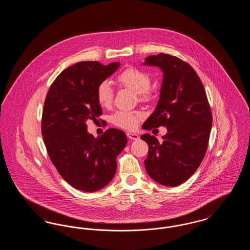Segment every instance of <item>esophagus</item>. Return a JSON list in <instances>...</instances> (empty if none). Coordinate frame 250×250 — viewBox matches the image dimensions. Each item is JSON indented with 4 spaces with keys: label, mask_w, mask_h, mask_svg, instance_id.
<instances>
[{
    "label": "esophagus",
    "mask_w": 250,
    "mask_h": 250,
    "mask_svg": "<svg viewBox=\"0 0 250 250\" xmlns=\"http://www.w3.org/2000/svg\"><path fill=\"white\" fill-rule=\"evenodd\" d=\"M126 136H127V138L130 139V140H139V138H140L137 134L130 133V132H127V133H126Z\"/></svg>",
    "instance_id": "esophagus-1"
}]
</instances>
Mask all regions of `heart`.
<instances>
[{"label":"heart","instance_id":"obj_1","mask_svg":"<svg viewBox=\"0 0 250 250\" xmlns=\"http://www.w3.org/2000/svg\"><path fill=\"white\" fill-rule=\"evenodd\" d=\"M117 83L124 87L129 88L138 93L139 98L142 100L148 99L151 95V77L143 69L129 66L117 76ZM97 103L102 107H109L113 101V89L106 81L98 84L95 92ZM143 118L141 111H127L119 110L111 115L110 122L121 128L126 130L135 129L139 122Z\"/></svg>","mask_w":250,"mask_h":250}]
</instances>
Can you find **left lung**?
Returning <instances> with one entry per match:
<instances>
[{
    "instance_id": "8db88e82",
    "label": "left lung",
    "mask_w": 250,
    "mask_h": 250,
    "mask_svg": "<svg viewBox=\"0 0 250 250\" xmlns=\"http://www.w3.org/2000/svg\"><path fill=\"white\" fill-rule=\"evenodd\" d=\"M164 73L160 98L143 129L166 126L160 143L154 136L141 138L149 146L145 168L158 184L176 187L197 170L206 154L212 127V111L204 87L189 63L159 53L146 58Z\"/></svg>"
}]
</instances>
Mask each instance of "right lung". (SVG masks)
<instances>
[{
  "mask_svg": "<svg viewBox=\"0 0 250 250\" xmlns=\"http://www.w3.org/2000/svg\"><path fill=\"white\" fill-rule=\"evenodd\" d=\"M119 66V62H77L55 79L45 99L41 130L48 156L60 175L79 190L95 192L106 187L127 143L124 131L108 128L95 138L86 125L102 115L95 97L98 84Z\"/></svg>",
  "mask_w": 250,
  "mask_h": 250,
  "instance_id": "obj_1",
  "label": "right lung"
}]
</instances>
